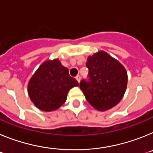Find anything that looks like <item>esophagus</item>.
Instances as JSON below:
<instances>
[{
	"instance_id": "esophagus-1",
	"label": "esophagus",
	"mask_w": 153,
	"mask_h": 153,
	"mask_svg": "<svg viewBox=\"0 0 153 153\" xmlns=\"http://www.w3.org/2000/svg\"><path fill=\"white\" fill-rule=\"evenodd\" d=\"M75 78H76V80L78 81V82H80V80H81V76H80V75H77L76 77H75Z\"/></svg>"
}]
</instances>
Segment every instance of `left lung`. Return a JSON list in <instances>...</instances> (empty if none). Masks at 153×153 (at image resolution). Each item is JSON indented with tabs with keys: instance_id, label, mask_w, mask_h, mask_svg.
<instances>
[{
	"instance_id": "left-lung-1",
	"label": "left lung",
	"mask_w": 153,
	"mask_h": 153,
	"mask_svg": "<svg viewBox=\"0 0 153 153\" xmlns=\"http://www.w3.org/2000/svg\"><path fill=\"white\" fill-rule=\"evenodd\" d=\"M88 79L79 86L87 101L99 111L116 105L123 99L127 86V72L115 58L105 51H99L88 58Z\"/></svg>"
}]
</instances>
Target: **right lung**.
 I'll use <instances>...</instances> for the list:
<instances>
[{
	"label": "right lung",
	"mask_w": 153,
	"mask_h": 153,
	"mask_svg": "<svg viewBox=\"0 0 153 153\" xmlns=\"http://www.w3.org/2000/svg\"><path fill=\"white\" fill-rule=\"evenodd\" d=\"M78 85V81L69 75L68 69L54 59L38 68L29 81L27 91L37 108L51 111L62 105L69 90Z\"/></svg>",
	"instance_id": "obj_1"
}]
</instances>
